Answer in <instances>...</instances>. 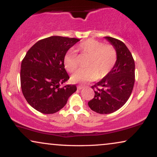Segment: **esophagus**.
I'll return each mask as SVG.
<instances>
[{"label":"esophagus","mask_w":157,"mask_h":157,"mask_svg":"<svg viewBox=\"0 0 157 157\" xmlns=\"http://www.w3.org/2000/svg\"><path fill=\"white\" fill-rule=\"evenodd\" d=\"M83 88L82 86H81V85H78L77 86V90H82Z\"/></svg>","instance_id":"obj_1"}]
</instances>
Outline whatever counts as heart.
<instances>
[{"instance_id":"obj_1","label":"heart","mask_w":157,"mask_h":157,"mask_svg":"<svg viewBox=\"0 0 157 157\" xmlns=\"http://www.w3.org/2000/svg\"><path fill=\"white\" fill-rule=\"evenodd\" d=\"M77 52L89 56L86 70H80L71 76V81L75 83H85L93 81L99 77H105L109 74L117 61V52L112 45H104L95 39H90L82 41L77 47ZM64 66L69 72L77 69L76 54L68 51L64 54Z\"/></svg>"}]
</instances>
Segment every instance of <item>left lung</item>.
<instances>
[{"mask_svg":"<svg viewBox=\"0 0 157 157\" xmlns=\"http://www.w3.org/2000/svg\"><path fill=\"white\" fill-rule=\"evenodd\" d=\"M117 52V61L109 74L92 88L95 97L88 102L90 109L100 114L112 113L128 100L135 82V63L132 54L122 41L104 37Z\"/></svg>","mask_w":157,"mask_h":157,"instance_id":"1","label":"left lung"}]
</instances>
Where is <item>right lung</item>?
I'll return each mask as SVG.
<instances>
[{"label": "right lung", "mask_w": 157, "mask_h": 157, "mask_svg": "<svg viewBox=\"0 0 157 157\" xmlns=\"http://www.w3.org/2000/svg\"><path fill=\"white\" fill-rule=\"evenodd\" d=\"M80 41L75 38L53 36L37 41L27 52L21 66V86L28 103L44 114L61 110L77 90L66 85L70 77L64 66V57Z\"/></svg>", "instance_id": "1"}]
</instances>
